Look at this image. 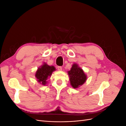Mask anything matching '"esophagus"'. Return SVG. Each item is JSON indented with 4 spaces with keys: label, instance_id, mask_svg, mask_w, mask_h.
<instances>
[{
    "label": "esophagus",
    "instance_id": "esophagus-1",
    "mask_svg": "<svg viewBox=\"0 0 126 126\" xmlns=\"http://www.w3.org/2000/svg\"><path fill=\"white\" fill-rule=\"evenodd\" d=\"M57 69H58V70L59 71H62V69H63V68H62V67L59 66V67H57Z\"/></svg>",
    "mask_w": 126,
    "mask_h": 126
}]
</instances>
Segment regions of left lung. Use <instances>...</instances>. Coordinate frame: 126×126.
Segmentation results:
<instances>
[{
    "instance_id": "left-lung-1",
    "label": "left lung",
    "mask_w": 126,
    "mask_h": 126,
    "mask_svg": "<svg viewBox=\"0 0 126 126\" xmlns=\"http://www.w3.org/2000/svg\"><path fill=\"white\" fill-rule=\"evenodd\" d=\"M68 74L69 77L70 85L74 89L80 87L87 80V76L77 63L72 64L70 70L68 71Z\"/></svg>"
}]
</instances>
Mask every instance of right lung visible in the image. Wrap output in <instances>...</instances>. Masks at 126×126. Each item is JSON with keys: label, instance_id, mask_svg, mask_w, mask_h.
<instances>
[{"label": "right lung", "instance_id": "right-lung-1", "mask_svg": "<svg viewBox=\"0 0 126 126\" xmlns=\"http://www.w3.org/2000/svg\"><path fill=\"white\" fill-rule=\"evenodd\" d=\"M55 70L56 68L54 66H49L47 63H44L36 71L35 76L37 81L41 85H46L47 79L51 77L52 73Z\"/></svg>", "mask_w": 126, "mask_h": 126}]
</instances>
